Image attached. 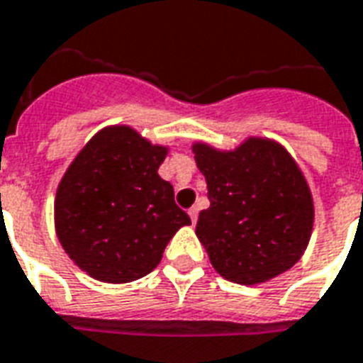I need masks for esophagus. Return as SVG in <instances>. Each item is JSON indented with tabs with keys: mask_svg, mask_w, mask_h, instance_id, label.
Listing matches in <instances>:
<instances>
[{
	"mask_svg": "<svg viewBox=\"0 0 363 363\" xmlns=\"http://www.w3.org/2000/svg\"><path fill=\"white\" fill-rule=\"evenodd\" d=\"M189 216L190 219H192V223L198 221V208H196V206H192V208L189 209Z\"/></svg>",
	"mask_w": 363,
	"mask_h": 363,
	"instance_id": "esophagus-1",
	"label": "esophagus"
}]
</instances>
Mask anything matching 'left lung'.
I'll use <instances>...</instances> for the list:
<instances>
[{"label":"left lung","instance_id":"8db88e82","mask_svg":"<svg viewBox=\"0 0 363 363\" xmlns=\"http://www.w3.org/2000/svg\"><path fill=\"white\" fill-rule=\"evenodd\" d=\"M192 152L209 198L196 236L213 269L238 284L265 283L291 269L304 256L315 216L294 157L259 136H248L235 150L194 142Z\"/></svg>","mask_w":363,"mask_h":363}]
</instances>
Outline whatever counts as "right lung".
Returning a JSON list of instances; mask_svg holds the SVG:
<instances>
[{"label": "right lung", "instance_id": "right-lung-1", "mask_svg": "<svg viewBox=\"0 0 363 363\" xmlns=\"http://www.w3.org/2000/svg\"><path fill=\"white\" fill-rule=\"evenodd\" d=\"M169 147L128 125L101 128L59 182L55 233L80 269L101 283H130L157 267L190 217L174 203L157 169Z\"/></svg>", "mask_w": 363, "mask_h": 363}]
</instances>
